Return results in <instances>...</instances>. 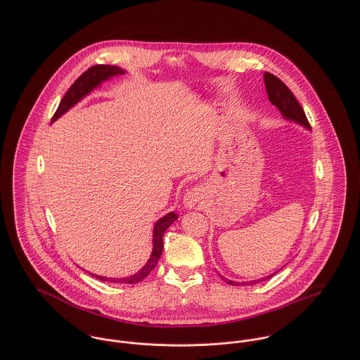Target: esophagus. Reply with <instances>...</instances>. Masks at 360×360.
<instances>
[{
	"label": "esophagus",
	"instance_id": "obj_1",
	"mask_svg": "<svg viewBox=\"0 0 360 360\" xmlns=\"http://www.w3.org/2000/svg\"><path fill=\"white\" fill-rule=\"evenodd\" d=\"M202 193L204 191L200 187L188 190L187 194L184 195V205L187 207H195V206L200 205V202L202 200Z\"/></svg>",
	"mask_w": 360,
	"mask_h": 360
}]
</instances>
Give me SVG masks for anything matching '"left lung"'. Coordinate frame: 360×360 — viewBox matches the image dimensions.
<instances>
[{
	"mask_svg": "<svg viewBox=\"0 0 360 360\" xmlns=\"http://www.w3.org/2000/svg\"><path fill=\"white\" fill-rule=\"evenodd\" d=\"M263 80H264V86H266V93H267V97H269V101L276 105L278 108V110L281 112V115L285 117V119H290L292 122H297L302 126H305L307 129H310V124H309L308 117L302 109V106L300 105V103L297 101L295 96L291 93V90L274 75L271 73H264L263 76ZM277 273V271H276ZM276 273L267 276V277H263V278H259V280H254L251 283H243V284H257L260 281H264L267 278H271ZM224 278V277H223ZM227 284H238V283H234L231 280H227Z\"/></svg>",
	"mask_w": 360,
	"mask_h": 360,
	"instance_id": "1",
	"label": "left lung"
}]
</instances>
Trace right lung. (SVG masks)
Here are the masks:
<instances>
[{"label":"right lung","mask_w":360,"mask_h":360,"mask_svg":"<svg viewBox=\"0 0 360 360\" xmlns=\"http://www.w3.org/2000/svg\"><path fill=\"white\" fill-rule=\"evenodd\" d=\"M124 70H122L117 66H112V65H94L90 69H87L68 90V93L65 94V97L60 100L59 106L56 109V112L52 116V122L56 120L59 116H62L66 110H69L75 103H79L83 97H86L89 93H91L96 87H98L103 82L116 76V75H123ZM177 220V214L174 212L167 213L166 216H163L162 219H159L154 226V248H153V254L148 259V262L146 263V266L137 271L136 274L130 276V277H124V278H106L103 276H97V274H91L93 277L101 280V281H109V283H126V284H136L143 281L154 269L159 260V257L162 255L163 251V234L166 231V229Z\"/></svg>","instance_id":"right-lung-1"}]
</instances>
